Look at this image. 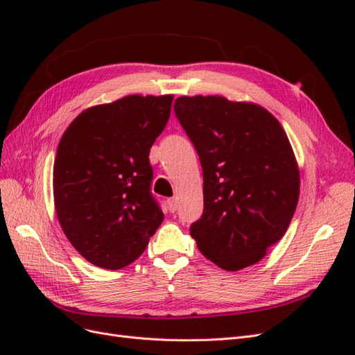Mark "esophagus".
<instances>
[{
    "label": "esophagus",
    "mask_w": 355,
    "mask_h": 355,
    "mask_svg": "<svg viewBox=\"0 0 355 355\" xmlns=\"http://www.w3.org/2000/svg\"><path fill=\"white\" fill-rule=\"evenodd\" d=\"M167 207H168V210L171 213L176 211V209H178V200L176 198H168L167 200Z\"/></svg>",
    "instance_id": "1"
}]
</instances>
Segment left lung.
<instances>
[{
    "label": "left lung",
    "instance_id": "1",
    "mask_svg": "<svg viewBox=\"0 0 355 355\" xmlns=\"http://www.w3.org/2000/svg\"><path fill=\"white\" fill-rule=\"evenodd\" d=\"M175 112L202 167L198 250L225 271L254 265L283 239L299 200V167L282 124L261 105L180 96Z\"/></svg>",
    "mask_w": 355,
    "mask_h": 355
}]
</instances>
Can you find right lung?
Returning <instances> with one entry per match:
<instances>
[{"instance_id": "1", "label": "right lung", "mask_w": 355, "mask_h": 355, "mask_svg": "<svg viewBox=\"0 0 355 355\" xmlns=\"http://www.w3.org/2000/svg\"><path fill=\"white\" fill-rule=\"evenodd\" d=\"M173 94H130L84 110L63 133L53 168L60 227L85 261L121 270L164 219L151 196L149 149L168 121Z\"/></svg>"}]
</instances>
